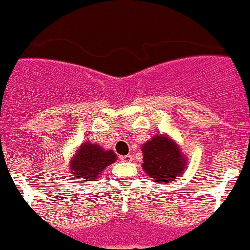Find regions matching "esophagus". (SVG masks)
Segmentation results:
<instances>
[{"label":"esophagus","mask_w":250,"mask_h":250,"mask_svg":"<svg viewBox=\"0 0 250 250\" xmlns=\"http://www.w3.org/2000/svg\"><path fill=\"white\" fill-rule=\"evenodd\" d=\"M120 159L122 160V162H131L132 160V157L130 156V154H128V156H122Z\"/></svg>","instance_id":"esophagus-1"}]
</instances>
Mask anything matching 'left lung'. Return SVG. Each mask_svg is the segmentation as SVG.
I'll return each instance as SVG.
<instances>
[{
	"mask_svg": "<svg viewBox=\"0 0 250 250\" xmlns=\"http://www.w3.org/2000/svg\"><path fill=\"white\" fill-rule=\"evenodd\" d=\"M143 153L142 167L158 183H172L187 169L188 159L180 145L166 134L154 135L141 147Z\"/></svg>",
	"mask_w": 250,
	"mask_h": 250,
	"instance_id": "1",
	"label": "left lung"
}]
</instances>
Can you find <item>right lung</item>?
<instances>
[{"label":"right lung","instance_id":"1","mask_svg":"<svg viewBox=\"0 0 250 250\" xmlns=\"http://www.w3.org/2000/svg\"><path fill=\"white\" fill-rule=\"evenodd\" d=\"M116 160L118 157L113 150H106L97 143L84 142L71 157L69 169L72 178L84 182L97 181L104 169Z\"/></svg>","mask_w":250,"mask_h":250}]
</instances>
